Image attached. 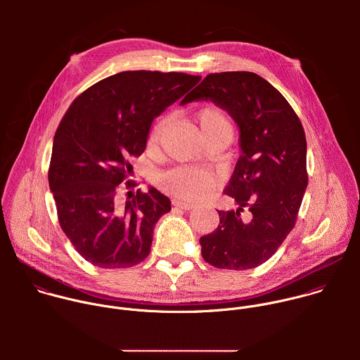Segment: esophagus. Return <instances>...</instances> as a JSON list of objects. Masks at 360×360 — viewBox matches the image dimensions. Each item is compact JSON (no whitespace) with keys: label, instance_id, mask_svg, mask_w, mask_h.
Returning a JSON list of instances; mask_svg holds the SVG:
<instances>
[{"label":"esophagus","instance_id":"34e87169","mask_svg":"<svg viewBox=\"0 0 360 360\" xmlns=\"http://www.w3.org/2000/svg\"><path fill=\"white\" fill-rule=\"evenodd\" d=\"M172 205H174V207H178V208L184 210V211H191V210H193V208H195V205H193V203L182 202V200H178V199H174V200H172Z\"/></svg>","mask_w":360,"mask_h":360}]
</instances>
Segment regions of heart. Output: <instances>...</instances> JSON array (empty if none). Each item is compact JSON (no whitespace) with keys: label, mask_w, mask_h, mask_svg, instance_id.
I'll return each mask as SVG.
<instances>
[{"label":"heart","mask_w":360,"mask_h":360,"mask_svg":"<svg viewBox=\"0 0 360 360\" xmlns=\"http://www.w3.org/2000/svg\"><path fill=\"white\" fill-rule=\"evenodd\" d=\"M195 121L199 127L200 135L205 141L214 136H231L233 135V125L228 114L214 104H207L200 107L195 114ZM169 125L168 117H161L152 125L148 136L149 149H158L167 129ZM157 185L167 192L179 199L196 200L207 195L214 186V178L195 168L176 167L157 176Z\"/></svg>","instance_id":"obj_1"}]
</instances>
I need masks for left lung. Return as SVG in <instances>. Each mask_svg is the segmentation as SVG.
I'll return each mask as SVG.
<instances>
[{
	"label": "left lung",
	"instance_id": "1",
	"mask_svg": "<svg viewBox=\"0 0 360 360\" xmlns=\"http://www.w3.org/2000/svg\"><path fill=\"white\" fill-rule=\"evenodd\" d=\"M200 99L233 118L240 146L224 191L238 210L218 211V228L199 239L202 258L219 269H252L266 262L295 226L307 186L304 131L285 96L258 74H210L181 104Z\"/></svg>",
	"mask_w": 360,
	"mask_h": 360
}]
</instances>
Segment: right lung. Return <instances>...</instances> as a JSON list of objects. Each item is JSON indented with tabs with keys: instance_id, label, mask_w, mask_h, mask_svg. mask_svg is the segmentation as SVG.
<instances>
[{
	"instance_id": "right-lung-1",
	"label": "right lung",
	"mask_w": 360,
	"mask_h": 360,
	"mask_svg": "<svg viewBox=\"0 0 360 360\" xmlns=\"http://www.w3.org/2000/svg\"><path fill=\"white\" fill-rule=\"evenodd\" d=\"M200 81L198 75L124 71L78 95L54 136L48 169L60 225L94 266L131 268L150 252L153 228L171 211L168 196L149 188L128 193L129 160L145 150L152 121Z\"/></svg>"
}]
</instances>
